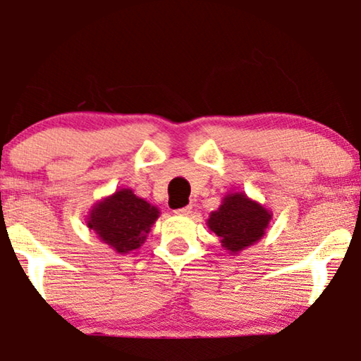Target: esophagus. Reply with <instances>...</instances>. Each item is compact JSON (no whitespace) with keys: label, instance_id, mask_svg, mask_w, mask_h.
<instances>
[{"label":"esophagus","instance_id":"esophagus-1","mask_svg":"<svg viewBox=\"0 0 361 361\" xmlns=\"http://www.w3.org/2000/svg\"><path fill=\"white\" fill-rule=\"evenodd\" d=\"M191 209H193V207H191V204H186V207H183V208L175 209V213L176 214H190Z\"/></svg>","mask_w":361,"mask_h":361}]
</instances>
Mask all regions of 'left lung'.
I'll return each instance as SVG.
<instances>
[{"label": "left lung", "mask_w": 361, "mask_h": 361, "mask_svg": "<svg viewBox=\"0 0 361 361\" xmlns=\"http://www.w3.org/2000/svg\"><path fill=\"white\" fill-rule=\"evenodd\" d=\"M270 220L271 214L262 204L248 200L243 193H233L209 214L208 226L220 236L221 245L235 253L262 240Z\"/></svg>", "instance_id": "left-lung-1"}]
</instances>
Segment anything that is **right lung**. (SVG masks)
Segmentation results:
<instances>
[{
    "mask_svg": "<svg viewBox=\"0 0 361 361\" xmlns=\"http://www.w3.org/2000/svg\"><path fill=\"white\" fill-rule=\"evenodd\" d=\"M158 214L133 191L121 190L91 209L88 226L118 253H128L140 248Z\"/></svg>",
    "mask_w": 361,
    "mask_h": 361,
    "instance_id": "add662e5",
    "label": "right lung"
}]
</instances>
